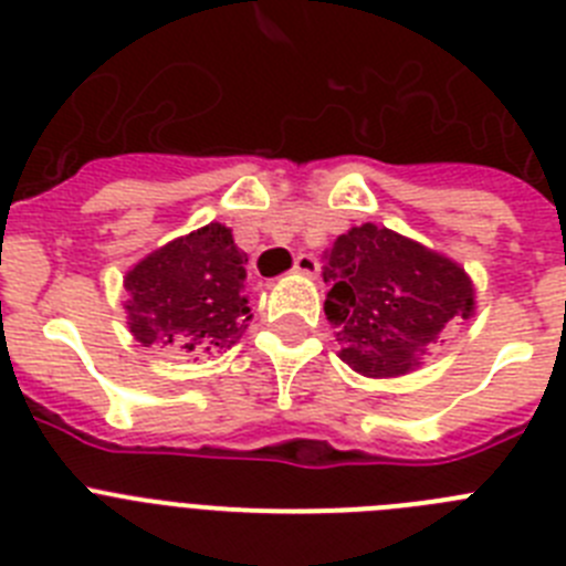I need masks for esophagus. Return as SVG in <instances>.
I'll return each mask as SVG.
<instances>
[{
	"instance_id": "1",
	"label": "esophagus",
	"mask_w": 566,
	"mask_h": 566,
	"mask_svg": "<svg viewBox=\"0 0 566 566\" xmlns=\"http://www.w3.org/2000/svg\"><path fill=\"white\" fill-rule=\"evenodd\" d=\"M294 272L306 274V277H317L319 274L317 258H314V254H297V260H294Z\"/></svg>"
}]
</instances>
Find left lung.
I'll use <instances>...</instances> for the list:
<instances>
[{
    "mask_svg": "<svg viewBox=\"0 0 566 566\" xmlns=\"http://www.w3.org/2000/svg\"><path fill=\"white\" fill-rule=\"evenodd\" d=\"M323 260L332 283L323 308L337 328L339 359L363 377L417 371L476 312L473 280L457 260L388 227H352Z\"/></svg>",
    "mask_w": 566,
    "mask_h": 566,
    "instance_id": "1",
    "label": "left lung"
}]
</instances>
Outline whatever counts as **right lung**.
Wrapping results in <instances>:
<instances>
[{"label":"right lung","instance_id":"add662e5","mask_svg":"<svg viewBox=\"0 0 566 566\" xmlns=\"http://www.w3.org/2000/svg\"><path fill=\"white\" fill-rule=\"evenodd\" d=\"M247 260L223 223H207L149 252L124 277L129 334L144 348H232L252 319Z\"/></svg>","mask_w":566,"mask_h":566}]
</instances>
